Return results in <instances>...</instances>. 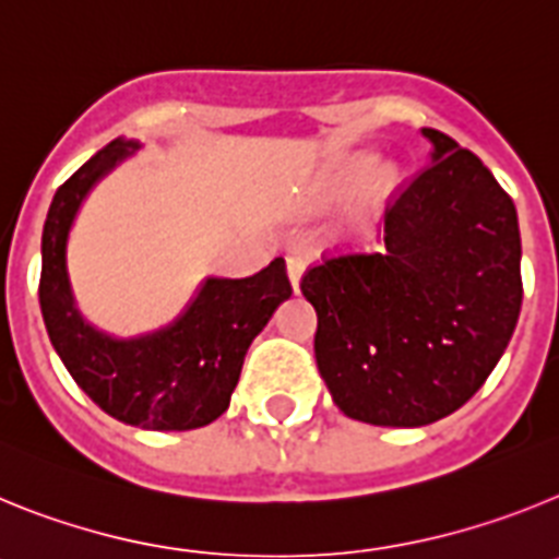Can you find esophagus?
I'll list each match as a JSON object with an SVG mask.
<instances>
[{"label": "esophagus", "instance_id": "34e87169", "mask_svg": "<svg viewBox=\"0 0 559 559\" xmlns=\"http://www.w3.org/2000/svg\"><path fill=\"white\" fill-rule=\"evenodd\" d=\"M305 260L302 257H288V263H285V269H288V280L290 285H294V290H299V283H302V274H305Z\"/></svg>", "mask_w": 559, "mask_h": 559}]
</instances>
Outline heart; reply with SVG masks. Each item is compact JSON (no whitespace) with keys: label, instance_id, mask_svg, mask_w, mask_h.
<instances>
[{"label":"heart","instance_id":"heart-1","mask_svg":"<svg viewBox=\"0 0 559 559\" xmlns=\"http://www.w3.org/2000/svg\"><path fill=\"white\" fill-rule=\"evenodd\" d=\"M372 165H374V156H369V153L353 156V159L347 162V176H364V173L372 170Z\"/></svg>","mask_w":559,"mask_h":559}]
</instances>
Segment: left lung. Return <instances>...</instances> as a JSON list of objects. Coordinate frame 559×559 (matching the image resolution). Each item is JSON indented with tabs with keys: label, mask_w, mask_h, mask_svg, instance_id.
<instances>
[{
	"label": "left lung",
	"mask_w": 559,
	"mask_h": 559,
	"mask_svg": "<svg viewBox=\"0 0 559 559\" xmlns=\"http://www.w3.org/2000/svg\"><path fill=\"white\" fill-rule=\"evenodd\" d=\"M431 165L386 210L380 249L302 276L316 364L358 423L431 426L490 378L521 313L512 199L476 153L423 128Z\"/></svg>",
	"instance_id": "obj_1"
}]
</instances>
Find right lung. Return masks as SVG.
I'll list each match as a JSON object with an SVG mask.
<instances>
[{
    "label": "right lung",
    "instance_id": "obj_1",
    "mask_svg": "<svg viewBox=\"0 0 559 559\" xmlns=\"http://www.w3.org/2000/svg\"><path fill=\"white\" fill-rule=\"evenodd\" d=\"M136 151V140L108 142L58 187L44 221L38 299L63 367L103 412L145 431H192L229 408L251 341L288 299L290 283L276 257L243 280L206 276L190 305L153 333L117 338L88 322L69 280V231L97 181Z\"/></svg>",
    "mask_w": 559,
    "mask_h": 559
}]
</instances>
